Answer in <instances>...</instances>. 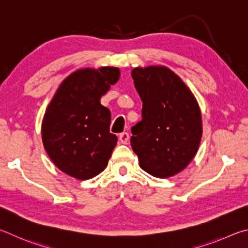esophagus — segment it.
<instances>
[{"instance_id":"34e87169","label":"esophagus","mask_w":248,"mask_h":248,"mask_svg":"<svg viewBox=\"0 0 248 248\" xmlns=\"http://www.w3.org/2000/svg\"><path fill=\"white\" fill-rule=\"evenodd\" d=\"M119 140H120L121 144H128V141H129V135H128V133L125 132V133L120 134Z\"/></svg>"}]
</instances>
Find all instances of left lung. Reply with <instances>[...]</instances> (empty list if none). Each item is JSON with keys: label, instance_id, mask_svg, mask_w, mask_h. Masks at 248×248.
<instances>
[{"label": "left lung", "instance_id": "1", "mask_svg": "<svg viewBox=\"0 0 248 248\" xmlns=\"http://www.w3.org/2000/svg\"><path fill=\"white\" fill-rule=\"evenodd\" d=\"M132 77L142 101V120L132 127L133 151L142 170L168 179L183 171L197 154L201 108L187 85L166 66L135 67Z\"/></svg>", "mask_w": 248, "mask_h": 248}]
</instances>
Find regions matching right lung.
<instances>
[{"instance_id": "add662e5", "label": "right lung", "mask_w": 248, "mask_h": 248, "mask_svg": "<svg viewBox=\"0 0 248 248\" xmlns=\"http://www.w3.org/2000/svg\"><path fill=\"white\" fill-rule=\"evenodd\" d=\"M120 68H79L61 82L46 108L41 137L52 162L65 174L89 180L107 168L117 137L111 113L100 103L119 80Z\"/></svg>"}]
</instances>
